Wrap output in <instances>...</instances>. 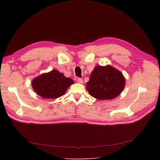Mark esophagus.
I'll return each mask as SVG.
<instances>
[{"label":"esophagus","instance_id":"34e87169","mask_svg":"<svg viewBox=\"0 0 160 160\" xmlns=\"http://www.w3.org/2000/svg\"><path fill=\"white\" fill-rule=\"evenodd\" d=\"M77 82L79 83H83V79L82 78H78V79H77Z\"/></svg>","mask_w":160,"mask_h":160}]
</instances>
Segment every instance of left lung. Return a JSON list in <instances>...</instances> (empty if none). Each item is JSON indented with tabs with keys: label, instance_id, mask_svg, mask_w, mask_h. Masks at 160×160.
I'll list each match as a JSON object with an SVG mask.
<instances>
[{
	"label": "left lung",
	"instance_id": "1",
	"mask_svg": "<svg viewBox=\"0 0 160 160\" xmlns=\"http://www.w3.org/2000/svg\"><path fill=\"white\" fill-rule=\"evenodd\" d=\"M124 85L125 79L120 71L110 65L97 66L87 82V89L95 98L110 100L121 93Z\"/></svg>",
	"mask_w": 160,
	"mask_h": 160
}]
</instances>
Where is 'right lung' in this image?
Returning <instances> with one entry per match:
<instances>
[{
  "label": "right lung",
  "mask_w": 160,
  "mask_h": 160,
  "mask_svg": "<svg viewBox=\"0 0 160 160\" xmlns=\"http://www.w3.org/2000/svg\"><path fill=\"white\" fill-rule=\"evenodd\" d=\"M74 83L63 74L52 70L33 79L32 86L36 93L45 98H57L63 95L68 88Z\"/></svg>",
  "instance_id": "obj_1"
}]
</instances>
